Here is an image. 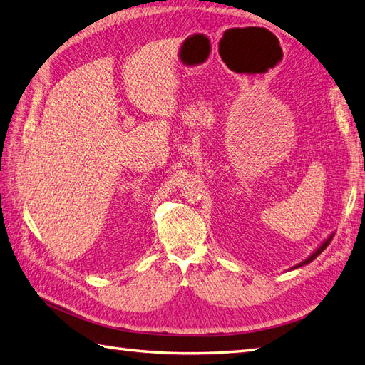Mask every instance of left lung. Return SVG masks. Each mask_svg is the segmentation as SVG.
<instances>
[{"instance_id": "obj_1", "label": "left lung", "mask_w": 365, "mask_h": 365, "mask_svg": "<svg viewBox=\"0 0 365 365\" xmlns=\"http://www.w3.org/2000/svg\"><path fill=\"white\" fill-rule=\"evenodd\" d=\"M332 237H334V232H332V234L327 238V240H324V242L319 246V247H317V250L311 254V255H309V257L306 259V260H302L301 263H298V265H294L293 268H290V269H297V268H299V267H302V265H307V263H311L314 259H317V257H319V255L324 251V250H327V246L331 243V240H332Z\"/></svg>"}]
</instances>
